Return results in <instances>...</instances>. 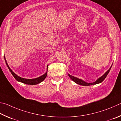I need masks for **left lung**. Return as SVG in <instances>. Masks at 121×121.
<instances>
[{
	"label": "left lung",
	"instance_id": "8db88e82",
	"mask_svg": "<svg viewBox=\"0 0 121 121\" xmlns=\"http://www.w3.org/2000/svg\"><path fill=\"white\" fill-rule=\"evenodd\" d=\"M112 66L110 67V68L107 70V71L105 72V73L103 74V75L100 77L98 79L95 81V82H94L93 83H88L84 82V81H83L82 80L80 79H79L77 77H73L71 75H70V74H68V76H69V77L71 78V79L72 80H73L74 82H76V83H77V84H79L80 85H82V86H91V85H96V84H97V83H99L100 82H102L103 80H104L105 78L106 77V76H107V74L109 73V71H110V70L111 69V67Z\"/></svg>",
	"mask_w": 121,
	"mask_h": 121
}]
</instances>
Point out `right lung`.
<instances>
[{
    "mask_svg": "<svg viewBox=\"0 0 121 121\" xmlns=\"http://www.w3.org/2000/svg\"><path fill=\"white\" fill-rule=\"evenodd\" d=\"M4 58H5V60L6 65H7V66L9 69V71H10L11 73L12 74L13 77H14L15 78V79H16L17 81H18V82H21L25 83V84H27V85H36V84H38V83H39L41 82H43V81L45 79L46 77L47 76L48 65H47V71L45 72V73L43 74L42 76L39 77H38V78H34V79H25V78H22V77H21L17 76L16 74H15L14 72L12 71V70L10 69V67H9V65H8L5 56H4Z\"/></svg>",
    "mask_w": 121,
    "mask_h": 121,
    "instance_id": "1",
    "label": "right lung"
}]
</instances>
